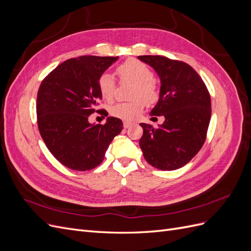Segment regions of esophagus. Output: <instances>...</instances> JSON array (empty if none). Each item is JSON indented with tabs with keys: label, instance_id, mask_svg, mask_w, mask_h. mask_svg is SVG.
Listing matches in <instances>:
<instances>
[{
	"label": "esophagus",
	"instance_id": "34e87169",
	"mask_svg": "<svg viewBox=\"0 0 251 251\" xmlns=\"http://www.w3.org/2000/svg\"><path fill=\"white\" fill-rule=\"evenodd\" d=\"M130 126H132V123H130V121H124V127L125 128H127Z\"/></svg>",
	"mask_w": 251,
	"mask_h": 251
}]
</instances>
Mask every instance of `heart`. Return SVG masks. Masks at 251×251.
I'll return each instance as SVG.
<instances>
[{
    "label": "heart",
    "mask_w": 251,
    "mask_h": 251,
    "mask_svg": "<svg viewBox=\"0 0 251 251\" xmlns=\"http://www.w3.org/2000/svg\"><path fill=\"white\" fill-rule=\"evenodd\" d=\"M117 73L123 80L134 82L131 98L135 100L114 104L110 112L114 117L126 121L137 119L143 111L144 103L151 104L158 100V90L153 81V72L149 66L140 60L130 58L118 66ZM98 89L103 100H112L115 95V79L111 74H102L98 79Z\"/></svg>",
    "instance_id": "obj_1"
}]
</instances>
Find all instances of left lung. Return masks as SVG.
<instances>
[{
	"mask_svg": "<svg viewBox=\"0 0 251 251\" xmlns=\"http://www.w3.org/2000/svg\"><path fill=\"white\" fill-rule=\"evenodd\" d=\"M138 58L160 79L159 100L150 115L164 117L157 128L140 124L143 157L158 170H178L197 155L206 138L211 116L209 93L199 74L183 62L160 55Z\"/></svg>",
	"mask_w": 251,
	"mask_h": 251,
	"instance_id": "8db88e82",
	"label": "left lung"
}]
</instances>
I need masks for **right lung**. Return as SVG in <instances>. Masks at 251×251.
<instances>
[{
	"label": "right lung",
	"instance_id": "add662e5",
	"mask_svg": "<svg viewBox=\"0 0 251 251\" xmlns=\"http://www.w3.org/2000/svg\"><path fill=\"white\" fill-rule=\"evenodd\" d=\"M118 58L85 55L68 59L41 83L36 100L40 134L50 153L68 169L96 168L123 131V121L113 116L104 125L89 123L102 100L98 79Z\"/></svg>",
	"mask_w": 251,
	"mask_h": 251
}]
</instances>
